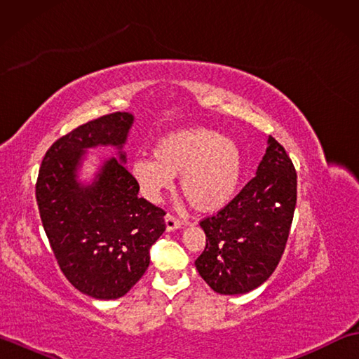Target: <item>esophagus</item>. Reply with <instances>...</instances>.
Returning a JSON list of instances; mask_svg holds the SVG:
<instances>
[{"instance_id":"34e87169","label":"esophagus","mask_w":359,"mask_h":359,"mask_svg":"<svg viewBox=\"0 0 359 359\" xmlns=\"http://www.w3.org/2000/svg\"><path fill=\"white\" fill-rule=\"evenodd\" d=\"M165 222H166V230H168V231L177 230V228H180L182 225H184V222H182L180 219L175 217L174 215H171V212H168V215H166Z\"/></svg>"}]
</instances>
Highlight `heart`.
I'll use <instances>...</instances> for the list:
<instances>
[{
	"label": "heart",
	"instance_id": "heart-1",
	"mask_svg": "<svg viewBox=\"0 0 359 359\" xmlns=\"http://www.w3.org/2000/svg\"><path fill=\"white\" fill-rule=\"evenodd\" d=\"M242 158L238 144L211 129H187L158 140L154 157L133 162L131 172L143 196L158 202L174 175L188 203L199 211L217 210L239 185Z\"/></svg>",
	"mask_w": 359,
	"mask_h": 359
}]
</instances>
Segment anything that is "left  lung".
<instances>
[{
  "label": "left lung",
  "mask_w": 359,
  "mask_h": 359,
  "mask_svg": "<svg viewBox=\"0 0 359 359\" xmlns=\"http://www.w3.org/2000/svg\"><path fill=\"white\" fill-rule=\"evenodd\" d=\"M296 179L292 158L270 135L255 177L217 215L201 220L207 245L194 264L216 293H248L276 270L293 222Z\"/></svg>",
  "instance_id": "1"
}]
</instances>
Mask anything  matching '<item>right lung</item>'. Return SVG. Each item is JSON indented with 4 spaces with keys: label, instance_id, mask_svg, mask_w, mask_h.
<instances>
[{
    "label": "right lung",
    "instance_id": "right-lung-1",
    "mask_svg": "<svg viewBox=\"0 0 359 359\" xmlns=\"http://www.w3.org/2000/svg\"><path fill=\"white\" fill-rule=\"evenodd\" d=\"M134 117L114 112L60 137L46 152L35 185L43 228L60 270L95 299L126 294L149 265V248L165 231L166 212L139 197L125 154L106 160L93 185H80L77 166L88 148L121 149Z\"/></svg>",
    "mask_w": 359,
    "mask_h": 359
}]
</instances>
